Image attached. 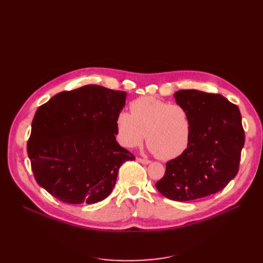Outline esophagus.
I'll use <instances>...</instances> for the list:
<instances>
[{
    "mask_svg": "<svg viewBox=\"0 0 263 263\" xmlns=\"http://www.w3.org/2000/svg\"><path fill=\"white\" fill-rule=\"evenodd\" d=\"M136 160H137V161H139V162H141L142 164H149V163H150V161H149V160H147V159H142V158H137Z\"/></svg>",
    "mask_w": 263,
    "mask_h": 263,
    "instance_id": "34e87169",
    "label": "esophagus"
}]
</instances>
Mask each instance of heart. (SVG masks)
<instances>
[{
    "mask_svg": "<svg viewBox=\"0 0 263 263\" xmlns=\"http://www.w3.org/2000/svg\"><path fill=\"white\" fill-rule=\"evenodd\" d=\"M131 114L116 116V137L124 148L140 146L146 135L151 153L163 161L175 159L187 148L191 122L183 106L154 97H142L130 104Z\"/></svg>",
    "mask_w": 263,
    "mask_h": 263,
    "instance_id": "obj_1",
    "label": "heart"
}]
</instances>
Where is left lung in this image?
<instances>
[{
  "instance_id": "1",
  "label": "left lung",
  "mask_w": 263,
  "mask_h": 263,
  "mask_svg": "<svg viewBox=\"0 0 263 263\" xmlns=\"http://www.w3.org/2000/svg\"><path fill=\"white\" fill-rule=\"evenodd\" d=\"M174 96L189 115L190 142L166 163L156 187L168 199L191 201L215 194L237 176L245 134L239 107L222 95L182 89Z\"/></svg>"
}]
</instances>
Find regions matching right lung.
I'll return each mask as SVG.
<instances>
[{
    "label": "right lung",
    "mask_w": 263,
    "mask_h": 263,
    "mask_svg": "<svg viewBox=\"0 0 263 263\" xmlns=\"http://www.w3.org/2000/svg\"><path fill=\"white\" fill-rule=\"evenodd\" d=\"M127 93L100 85L62 91L40 105L27 142L37 183L68 203H96L112 192L121 164L135 157L116 142Z\"/></svg>",
    "instance_id": "1"
}]
</instances>
